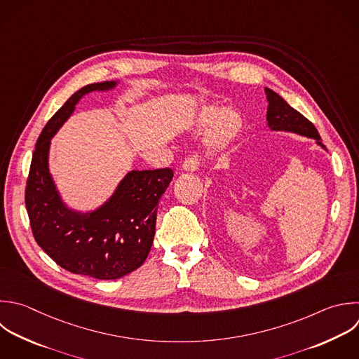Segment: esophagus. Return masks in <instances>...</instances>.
Returning <instances> with one entry per match:
<instances>
[{"label": "esophagus", "mask_w": 359, "mask_h": 359, "mask_svg": "<svg viewBox=\"0 0 359 359\" xmlns=\"http://www.w3.org/2000/svg\"><path fill=\"white\" fill-rule=\"evenodd\" d=\"M199 163H201V160H199V157H198L196 154L188 156V157L184 160V163H182V170H184V171H188V172H192V171L198 170Z\"/></svg>", "instance_id": "esophagus-1"}]
</instances>
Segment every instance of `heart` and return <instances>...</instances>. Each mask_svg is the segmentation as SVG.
Listing matches in <instances>:
<instances>
[{
    "mask_svg": "<svg viewBox=\"0 0 359 359\" xmlns=\"http://www.w3.org/2000/svg\"><path fill=\"white\" fill-rule=\"evenodd\" d=\"M216 114L217 111L213 108L205 111V114L202 115V122L210 123L213 118L215 119V121L212 120L214 122L208 130L206 139L210 146L222 147L237 136V133L241 129V118L233 109L222 111L217 117L215 116Z\"/></svg>",
    "mask_w": 359,
    "mask_h": 359,
    "instance_id": "obj_1",
    "label": "heart"
}]
</instances>
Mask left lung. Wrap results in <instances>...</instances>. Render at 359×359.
Here are the masks:
<instances>
[{"mask_svg": "<svg viewBox=\"0 0 359 359\" xmlns=\"http://www.w3.org/2000/svg\"><path fill=\"white\" fill-rule=\"evenodd\" d=\"M265 93L269 102L266 121L268 126L272 130H289L307 137H313L321 147H324L320 143V135L316 126L307 118H304L300 112L293 109L282 97H279L272 90L265 88Z\"/></svg>", "mask_w": 359, "mask_h": 359, "instance_id": "left-lung-1", "label": "left lung"}]
</instances>
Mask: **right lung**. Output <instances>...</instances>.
Segmentation results:
<instances>
[{"instance_id": "add662e5", "label": "right lung", "mask_w": 359, "mask_h": 359, "mask_svg": "<svg viewBox=\"0 0 359 359\" xmlns=\"http://www.w3.org/2000/svg\"><path fill=\"white\" fill-rule=\"evenodd\" d=\"M114 86L105 81L83 87L49 119L36 142L25 188L36 243L62 268L95 279L122 278L144 262L154 238L158 201L174 177L171 168L132 171L91 215L74 213L62 203L48 170L50 139L84 94Z\"/></svg>"}]
</instances>
